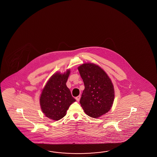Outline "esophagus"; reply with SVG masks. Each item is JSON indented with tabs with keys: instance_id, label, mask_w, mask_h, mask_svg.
Returning <instances> with one entry per match:
<instances>
[{
	"instance_id": "34e87169",
	"label": "esophagus",
	"mask_w": 157,
	"mask_h": 157,
	"mask_svg": "<svg viewBox=\"0 0 157 157\" xmlns=\"http://www.w3.org/2000/svg\"><path fill=\"white\" fill-rule=\"evenodd\" d=\"M80 98H81V96H80V95H78V96H77V97H76V100H77V101H78L80 100Z\"/></svg>"
}]
</instances>
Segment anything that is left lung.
<instances>
[{
    "label": "left lung",
    "instance_id": "obj_1",
    "mask_svg": "<svg viewBox=\"0 0 157 157\" xmlns=\"http://www.w3.org/2000/svg\"><path fill=\"white\" fill-rule=\"evenodd\" d=\"M85 89L80 103L85 113L97 118L107 113L112 107L114 98L113 83L105 72L91 63L78 67Z\"/></svg>",
    "mask_w": 157,
    "mask_h": 157
}]
</instances>
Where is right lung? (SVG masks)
<instances>
[{"label": "right lung", "mask_w": 157, "mask_h": 157, "mask_svg": "<svg viewBox=\"0 0 157 157\" xmlns=\"http://www.w3.org/2000/svg\"><path fill=\"white\" fill-rule=\"evenodd\" d=\"M70 74V70L64 74H54L42 90L40 97L41 109L45 116L51 120L62 119L66 115L71 105L76 101L66 86Z\"/></svg>", "instance_id": "add662e5"}]
</instances>
